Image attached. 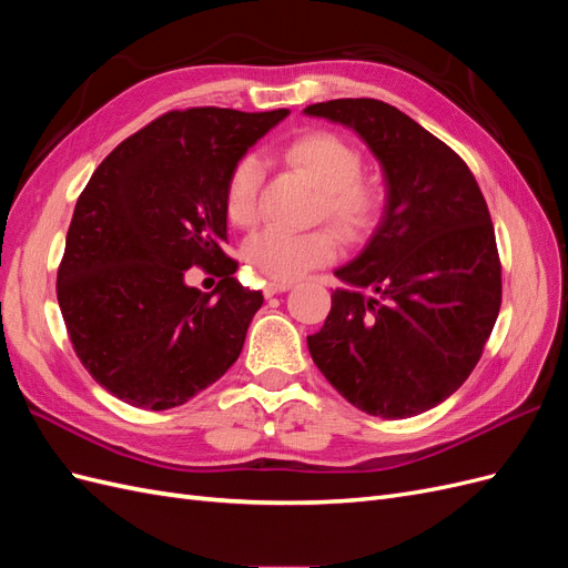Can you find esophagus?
Wrapping results in <instances>:
<instances>
[{"instance_id":"34e87169","label":"esophagus","mask_w":568,"mask_h":568,"mask_svg":"<svg viewBox=\"0 0 568 568\" xmlns=\"http://www.w3.org/2000/svg\"><path fill=\"white\" fill-rule=\"evenodd\" d=\"M288 288H291V282H272V284L265 286V296L272 298L277 294H284V291H288Z\"/></svg>"}]
</instances>
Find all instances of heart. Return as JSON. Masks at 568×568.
I'll return each mask as SVG.
<instances>
[{"mask_svg": "<svg viewBox=\"0 0 568 568\" xmlns=\"http://www.w3.org/2000/svg\"><path fill=\"white\" fill-rule=\"evenodd\" d=\"M284 161L320 189L317 217L332 222L346 242H359L379 225L386 211V186L379 178L359 173L363 153L348 140L311 130L296 136L284 149ZM263 168L255 156L239 159L225 180L222 205L239 230H251L261 220ZM338 253V239L329 227L311 232L265 230L248 246V263L272 282L298 280L305 272L332 263Z\"/></svg>", "mask_w": 568, "mask_h": 568, "instance_id": "b5f03b06", "label": "heart"}]
</instances>
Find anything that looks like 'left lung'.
Here are the masks:
<instances>
[{
	"label": "left lung",
	"mask_w": 568,
	"mask_h": 568,
	"mask_svg": "<svg viewBox=\"0 0 568 568\" xmlns=\"http://www.w3.org/2000/svg\"><path fill=\"white\" fill-rule=\"evenodd\" d=\"M353 128L386 175V211L365 251L336 270L324 326L307 336L317 369L357 409L419 415L469 379L503 303V265L469 165L379 99L305 109Z\"/></svg>",
	"instance_id": "1"
}]
</instances>
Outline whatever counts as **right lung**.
Listing matches in <instances>:
<instances>
[{
	"instance_id": "right-lung-1",
	"label": "right lung",
	"mask_w": 568,
	"mask_h": 568,
	"mask_svg": "<svg viewBox=\"0 0 568 568\" xmlns=\"http://www.w3.org/2000/svg\"><path fill=\"white\" fill-rule=\"evenodd\" d=\"M286 113L168 111L120 142L82 189L57 298L80 363L115 398L178 407L236 363L263 294L234 280L239 263L222 251V192L232 165ZM189 266L221 277L211 295L185 286Z\"/></svg>"
}]
</instances>
